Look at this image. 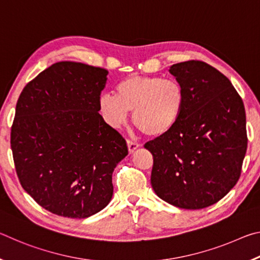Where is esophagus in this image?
Masks as SVG:
<instances>
[{
	"label": "esophagus",
	"mask_w": 260,
	"mask_h": 260,
	"mask_svg": "<svg viewBox=\"0 0 260 260\" xmlns=\"http://www.w3.org/2000/svg\"><path fill=\"white\" fill-rule=\"evenodd\" d=\"M127 147H128V151L132 153L140 147V144L138 142H134V141L132 140H127Z\"/></svg>",
	"instance_id": "1"
}]
</instances>
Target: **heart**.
<instances>
[{"mask_svg":"<svg viewBox=\"0 0 260 260\" xmlns=\"http://www.w3.org/2000/svg\"><path fill=\"white\" fill-rule=\"evenodd\" d=\"M184 90L175 79L131 76L116 87V95L103 94L99 109L112 127L121 126L128 111L132 121L151 138H158L173 128L184 107Z\"/></svg>","mask_w":260,"mask_h":260,"instance_id":"heart-1","label":"heart"}]
</instances>
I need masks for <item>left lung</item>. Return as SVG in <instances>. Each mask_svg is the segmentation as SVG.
Returning a JSON list of instances; mask_svg holds the SVG:
<instances>
[{
  "instance_id": "8db88e82",
  "label": "left lung",
  "mask_w": 260,
  "mask_h": 260,
  "mask_svg": "<svg viewBox=\"0 0 260 260\" xmlns=\"http://www.w3.org/2000/svg\"><path fill=\"white\" fill-rule=\"evenodd\" d=\"M170 73L186 101L177 125L144 144L153 157L151 186L177 208L204 209L240 179L248 146L243 101L230 79L204 61L173 64Z\"/></svg>"
}]
</instances>
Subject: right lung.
Wrapping results in <instances>:
<instances>
[{
    "mask_svg": "<svg viewBox=\"0 0 260 260\" xmlns=\"http://www.w3.org/2000/svg\"><path fill=\"white\" fill-rule=\"evenodd\" d=\"M108 71L58 61L29 81L16 105L11 150L21 187L43 209L88 218L112 199L125 139L99 113Z\"/></svg>",
    "mask_w": 260,
    "mask_h": 260,
    "instance_id": "add662e5",
    "label": "right lung"
}]
</instances>
